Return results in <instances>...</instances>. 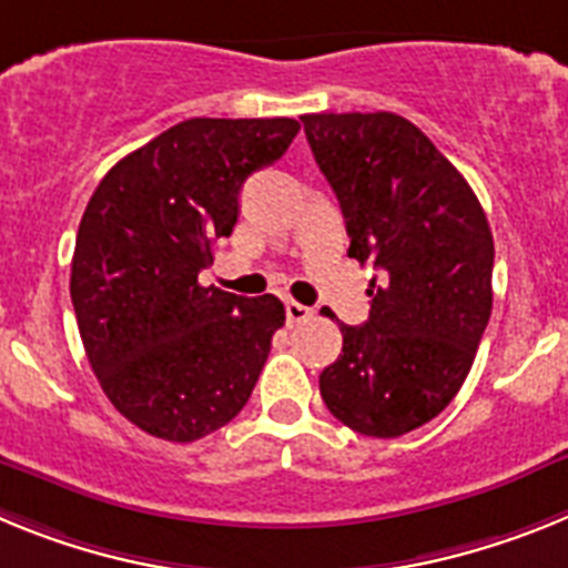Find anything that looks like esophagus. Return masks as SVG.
<instances>
[{
    "instance_id": "1",
    "label": "esophagus",
    "mask_w": 568,
    "mask_h": 568,
    "mask_svg": "<svg viewBox=\"0 0 568 568\" xmlns=\"http://www.w3.org/2000/svg\"><path fill=\"white\" fill-rule=\"evenodd\" d=\"M312 308L303 303H294V300H288L285 303V317H288V323H305V320H312Z\"/></svg>"
}]
</instances>
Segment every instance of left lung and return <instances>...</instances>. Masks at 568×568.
Instances as JSON below:
<instances>
[{
	"label": "left lung",
	"instance_id": "1",
	"mask_svg": "<svg viewBox=\"0 0 568 568\" xmlns=\"http://www.w3.org/2000/svg\"><path fill=\"white\" fill-rule=\"evenodd\" d=\"M305 136L339 200L348 256L368 283L363 325L339 323L343 354L320 394L343 426L400 437L460 392L491 314L495 240L475 191L397 113H305Z\"/></svg>",
	"mask_w": 568,
	"mask_h": 568
}]
</instances>
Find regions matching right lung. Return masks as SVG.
<instances>
[{"label": "right lung", "instance_id": "add662e5", "mask_svg": "<svg viewBox=\"0 0 568 568\" xmlns=\"http://www.w3.org/2000/svg\"><path fill=\"white\" fill-rule=\"evenodd\" d=\"M297 131L288 116H196L136 148L93 191L73 248V312L102 392L142 432L194 443L248 403L283 303L196 277L234 231L243 182Z\"/></svg>", "mask_w": 568, "mask_h": 568}]
</instances>
